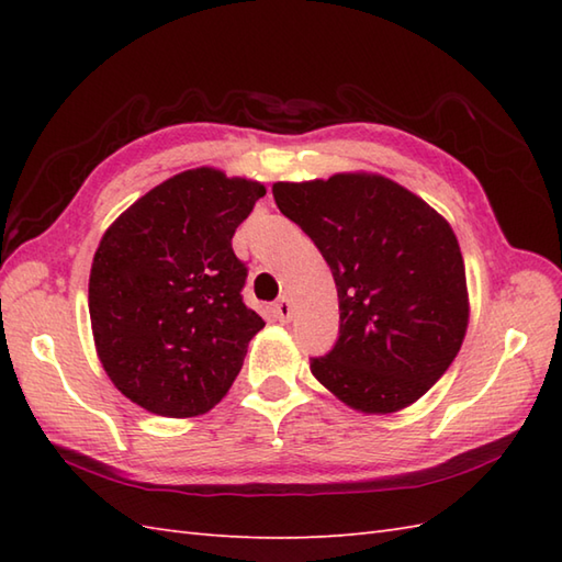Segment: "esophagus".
<instances>
[{
	"label": "esophagus",
	"mask_w": 562,
	"mask_h": 562,
	"mask_svg": "<svg viewBox=\"0 0 562 562\" xmlns=\"http://www.w3.org/2000/svg\"><path fill=\"white\" fill-rule=\"evenodd\" d=\"M274 316H278L282 324H288V321L292 318V302L288 300V296H282V300H278V304H274Z\"/></svg>",
	"instance_id": "obj_1"
}]
</instances>
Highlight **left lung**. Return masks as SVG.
Here are the masks:
<instances>
[{"mask_svg":"<svg viewBox=\"0 0 562 562\" xmlns=\"http://www.w3.org/2000/svg\"><path fill=\"white\" fill-rule=\"evenodd\" d=\"M280 212L312 238L338 288L340 336L312 374L357 413L408 408L447 372L469 328L457 234L386 176L352 171L272 183Z\"/></svg>","mask_w":562,"mask_h":562,"instance_id":"8db88e82","label":"left lung"}]
</instances>
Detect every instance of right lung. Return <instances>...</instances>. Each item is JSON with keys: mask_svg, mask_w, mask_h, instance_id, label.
<instances>
[{"mask_svg": "<svg viewBox=\"0 0 562 562\" xmlns=\"http://www.w3.org/2000/svg\"><path fill=\"white\" fill-rule=\"evenodd\" d=\"M266 186L200 166L133 202L93 254L89 316L105 374L154 415L214 408L266 326L241 300L232 236Z\"/></svg>", "mask_w": 562, "mask_h": 562, "instance_id": "right-lung-1", "label": "right lung"}]
</instances>
